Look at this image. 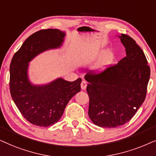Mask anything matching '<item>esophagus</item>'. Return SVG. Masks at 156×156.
<instances>
[{
	"label": "esophagus",
	"instance_id": "34e87169",
	"mask_svg": "<svg viewBox=\"0 0 156 156\" xmlns=\"http://www.w3.org/2000/svg\"><path fill=\"white\" fill-rule=\"evenodd\" d=\"M80 86H81V88L83 90H85V89L86 88V86H87V81L86 80H82L81 82V84H80Z\"/></svg>",
	"mask_w": 156,
	"mask_h": 156
}]
</instances>
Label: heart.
<instances>
[{"label":"heart","instance_id":"heart-1","mask_svg":"<svg viewBox=\"0 0 156 156\" xmlns=\"http://www.w3.org/2000/svg\"><path fill=\"white\" fill-rule=\"evenodd\" d=\"M112 59V55H107L106 56H105L103 58L101 59L99 61H98L95 64L94 68L97 70H102L103 68H104L105 66H107V64L108 63V62L111 61Z\"/></svg>","mask_w":156,"mask_h":156}]
</instances>
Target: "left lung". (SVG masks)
Returning <instances> with one entry per match:
<instances>
[{
	"label": "left lung",
	"mask_w": 156,
	"mask_h": 156,
	"mask_svg": "<svg viewBox=\"0 0 156 156\" xmlns=\"http://www.w3.org/2000/svg\"><path fill=\"white\" fill-rule=\"evenodd\" d=\"M126 56L103 71L85 76L89 96L88 115L102 128L128 123L146 99L151 70L144 53L135 40L121 34Z\"/></svg>",
	"instance_id": "obj_1"
}]
</instances>
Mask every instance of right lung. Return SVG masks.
Listing matches in <instances>:
<instances>
[{
	"mask_svg": "<svg viewBox=\"0 0 156 156\" xmlns=\"http://www.w3.org/2000/svg\"><path fill=\"white\" fill-rule=\"evenodd\" d=\"M64 36L58 29L37 31L25 41L11 60L10 95L22 115L33 125L48 127L56 123L71 98L80 91V78L73 82L58 78L39 86L30 84L27 76L28 62L43 51L59 47Z\"/></svg>",
	"mask_w": 156,
	"mask_h": 156,
	"instance_id": "1",
	"label": "right lung"
}]
</instances>
